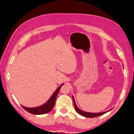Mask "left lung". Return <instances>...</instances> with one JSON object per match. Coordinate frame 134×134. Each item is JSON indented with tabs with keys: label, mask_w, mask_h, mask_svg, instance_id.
Here are the masks:
<instances>
[{
	"label": "left lung",
	"mask_w": 134,
	"mask_h": 134,
	"mask_svg": "<svg viewBox=\"0 0 134 134\" xmlns=\"http://www.w3.org/2000/svg\"><path fill=\"white\" fill-rule=\"evenodd\" d=\"M72 98H73V101H74V107H75V110L76 111V112L78 113V114H79L80 115H82V116H84L85 117H87V118H94V117H96V116H100L102 115L103 114H105L106 113H107L108 111H109L110 110H111V109L109 110L106 111H104V112H101V113H89V112H86V111H84L81 110L77 106H76V102H75V98L74 97L72 96Z\"/></svg>",
	"instance_id": "obj_1"
}]
</instances>
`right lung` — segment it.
Masks as SVG:
<instances>
[{
	"mask_svg": "<svg viewBox=\"0 0 134 134\" xmlns=\"http://www.w3.org/2000/svg\"><path fill=\"white\" fill-rule=\"evenodd\" d=\"M63 84H61L60 86L58 87L56 91L54 92V93L51 96V97L49 99L46 103H44L42 105L36 108H28L25 107V106H22V107L26 111L31 113L32 114L35 115H41V114H44L50 112L55 105V100L57 95L59 93V91L61 87L62 86Z\"/></svg>",
	"mask_w": 134,
	"mask_h": 134,
	"instance_id": "add662e5",
	"label": "right lung"
}]
</instances>
